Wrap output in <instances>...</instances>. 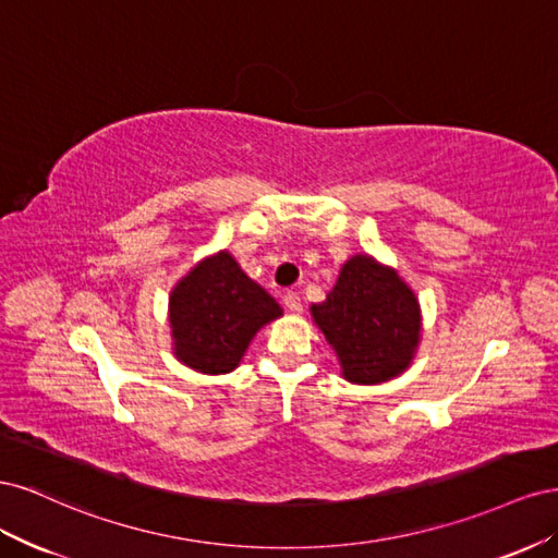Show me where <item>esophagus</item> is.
Masks as SVG:
<instances>
[{
    "instance_id": "obj_1",
    "label": "esophagus",
    "mask_w": 558,
    "mask_h": 558,
    "mask_svg": "<svg viewBox=\"0 0 558 558\" xmlns=\"http://www.w3.org/2000/svg\"><path fill=\"white\" fill-rule=\"evenodd\" d=\"M283 305H286V310H291V312H300V310H302L300 295H298L295 291H286V293H283Z\"/></svg>"
}]
</instances>
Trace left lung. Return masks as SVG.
Returning a JSON list of instances; mask_svg holds the SVG:
<instances>
[{
  "label": "left lung",
  "mask_w": 558,
  "mask_h": 558,
  "mask_svg": "<svg viewBox=\"0 0 558 558\" xmlns=\"http://www.w3.org/2000/svg\"><path fill=\"white\" fill-rule=\"evenodd\" d=\"M351 384H384L410 367L421 340V307L393 267L367 253L351 256L328 298L312 305Z\"/></svg>",
  "instance_id": "8db88e82"
}]
</instances>
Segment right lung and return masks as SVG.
Segmentation results:
<instances>
[{
	"instance_id": "add662e5",
	"label": "right lung",
	"mask_w": 558,
	"mask_h": 558,
	"mask_svg": "<svg viewBox=\"0 0 558 558\" xmlns=\"http://www.w3.org/2000/svg\"><path fill=\"white\" fill-rule=\"evenodd\" d=\"M283 312L228 251L199 260L170 295L174 356L202 375L240 365L256 332Z\"/></svg>"
}]
</instances>
